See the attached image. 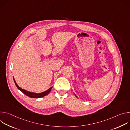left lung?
<instances>
[{
  "label": "left lung",
  "instance_id": "left-lung-1",
  "mask_svg": "<svg viewBox=\"0 0 130 130\" xmlns=\"http://www.w3.org/2000/svg\"><path fill=\"white\" fill-rule=\"evenodd\" d=\"M75 96H76V97H77V98H78V97H77V96H76V94H75Z\"/></svg>",
  "mask_w": 130,
  "mask_h": 130
}]
</instances>
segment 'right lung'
<instances>
[{
	"label": "right lung",
	"mask_w": 130,
	"mask_h": 130,
	"mask_svg": "<svg viewBox=\"0 0 130 130\" xmlns=\"http://www.w3.org/2000/svg\"><path fill=\"white\" fill-rule=\"evenodd\" d=\"M13 79H14V81L16 87H17V88H18V89H19V90H20L22 92H23L25 95H26V96H28V97H30V98H41V97H44V96L47 95L49 93L50 91L51 90V89H52V87H53V86H52V87H51L50 88H49L48 90H46V91H44V92H41V93H36V92H30V91H27V90H25V89H24L21 88L19 86H18V85L17 84V83H16V81H15V79H14V78H13Z\"/></svg>",
	"instance_id": "obj_1"
}]
</instances>
